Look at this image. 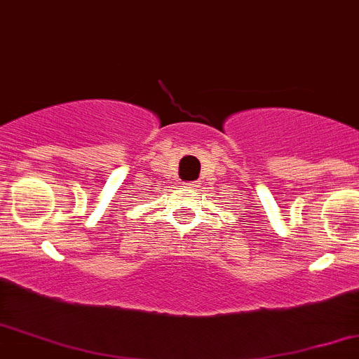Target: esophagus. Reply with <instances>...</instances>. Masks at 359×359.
<instances>
[{"mask_svg":"<svg viewBox=\"0 0 359 359\" xmlns=\"http://www.w3.org/2000/svg\"><path fill=\"white\" fill-rule=\"evenodd\" d=\"M187 186H191V187H198V182H191V184H187Z\"/></svg>","mask_w":359,"mask_h":359,"instance_id":"obj_1","label":"esophagus"}]
</instances>
